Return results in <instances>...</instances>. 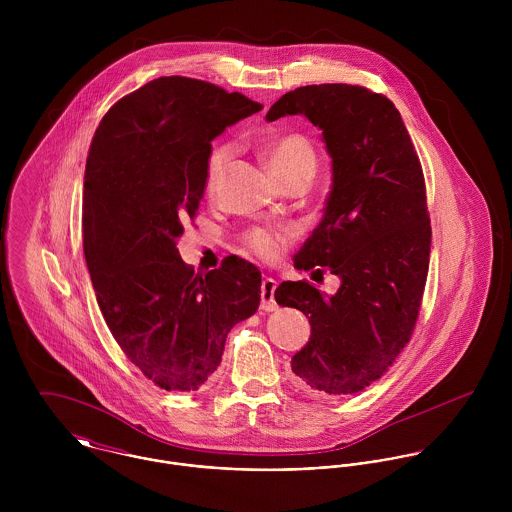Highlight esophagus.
Masks as SVG:
<instances>
[{
  "mask_svg": "<svg viewBox=\"0 0 512 512\" xmlns=\"http://www.w3.org/2000/svg\"><path fill=\"white\" fill-rule=\"evenodd\" d=\"M274 292H276V282L272 278H266L262 282V288H260V297H262L260 307L264 311H276L278 309V303L274 299Z\"/></svg>",
  "mask_w": 512,
  "mask_h": 512,
  "instance_id": "34e87169",
  "label": "esophagus"
}]
</instances>
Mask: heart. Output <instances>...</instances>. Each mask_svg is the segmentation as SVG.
Here are the masks:
<instances>
[{
    "label": "heart",
    "instance_id": "heart-1",
    "mask_svg": "<svg viewBox=\"0 0 512 512\" xmlns=\"http://www.w3.org/2000/svg\"><path fill=\"white\" fill-rule=\"evenodd\" d=\"M266 159L270 169L278 179H284L293 173H311L315 171L317 157L315 149L309 144L307 138L299 134H282L272 138L264 147ZM232 157V146L220 144L215 147L207 161V173H205V187L207 191H213L219 183L220 175L224 173L228 161ZM242 244L248 252L272 260L278 256L284 234L278 230H266V228H252L242 236Z\"/></svg>",
    "mask_w": 512,
    "mask_h": 512
}]
</instances>
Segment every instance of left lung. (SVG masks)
<instances>
[{
  "instance_id": "1",
  "label": "left lung",
  "mask_w": 512,
  "mask_h": 512,
  "mask_svg": "<svg viewBox=\"0 0 512 512\" xmlns=\"http://www.w3.org/2000/svg\"><path fill=\"white\" fill-rule=\"evenodd\" d=\"M305 116L321 130L333 183L323 219L295 254L297 270L329 268L335 295L282 282L276 301L309 317L293 374L319 396L365 390L412 337L430 266L432 226L420 159L394 104L353 84L286 92L268 122Z\"/></svg>"
}]
</instances>
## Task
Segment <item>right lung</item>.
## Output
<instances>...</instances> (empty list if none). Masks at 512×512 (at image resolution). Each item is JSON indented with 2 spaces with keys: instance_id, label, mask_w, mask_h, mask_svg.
<instances>
[{
  "instance_id": "obj_1",
  "label": "right lung",
  "mask_w": 512,
  "mask_h": 512,
  "mask_svg": "<svg viewBox=\"0 0 512 512\" xmlns=\"http://www.w3.org/2000/svg\"><path fill=\"white\" fill-rule=\"evenodd\" d=\"M262 110L205 80L161 76L118 100L86 157L82 244L104 321L126 357L165 390H197L228 331L256 313L260 270L224 258L195 274L177 250L205 193L211 142Z\"/></svg>"
}]
</instances>
